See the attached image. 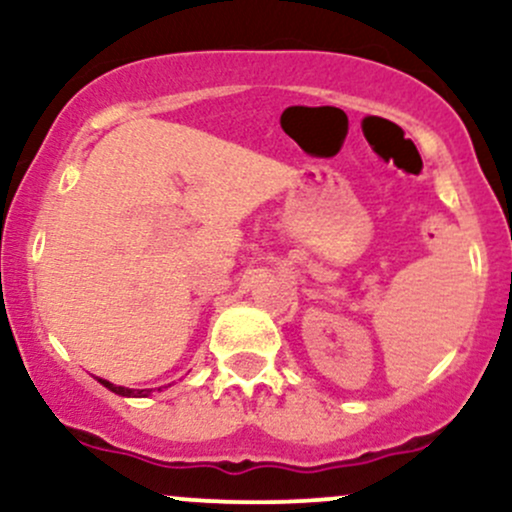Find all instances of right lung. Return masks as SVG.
I'll return each mask as SVG.
<instances>
[{
  "instance_id": "right-lung-1",
  "label": "right lung",
  "mask_w": 512,
  "mask_h": 512,
  "mask_svg": "<svg viewBox=\"0 0 512 512\" xmlns=\"http://www.w3.org/2000/svg\"><path fill=\"white\" fill-rule=\"evenodd\" d=\"M101 384L106 386V389L109 391H114V393H119V396H148L150 391H133V389H126V386H116V384H111V381H106V379H99Z\"/></svg>"
}]
</instances>
